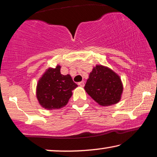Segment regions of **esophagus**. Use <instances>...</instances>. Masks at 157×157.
Segmentation results:
<instances>
[{"label":"esophagus","instance_id":"34e87169","mask_svg":"<svg viewBox=\"0 0 157 157\" xmlns=\"http://www.w3.org/2000/svg\"><path fill=\"white\" fill-rule=\"evenodd\" d=\"M78 85L80 86L81 87H83V86H84V82H83V81H81V82H78Z\"/></svg>","mask_w":157,"mask_h":157}]
</instances>
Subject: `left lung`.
<instances>
[{"mask_svg":"<svg viewBox=\"0 0 157 157\" xmlns=\"http://www.w3.org/2000/svg\"><path fill=\"white\" fill-rule=\"evenodd\" d=\"M84 89L99 105L109 106L120 101L123 86L120 76L112 69L96 65L90 73Z\"/></svg>","mask_w":157,"mask_h":157,"instance_id":"8db88e82","label":"left lung"}]
</instances>
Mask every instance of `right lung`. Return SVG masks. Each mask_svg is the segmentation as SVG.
Returning <instances> with one entry per match:
<instances>
[{
    "mask_svg": "<svg viewBox=\"0 0 157 157\" xmlns=\"http://www.w3.org/2000/svg\"><path fill=\"white\" fill-rule=\"evenodd\" d=\"M61 67L49 68L37 83L36 96L40 105L47 110H56L65 106L78 85L69 74L62 75Z\"/></svg>",
    "mask_w": 157,
    "mask_h": 157,
    "instance_id": "obj_1",
    "label": "right lung"
}]
</instances>
